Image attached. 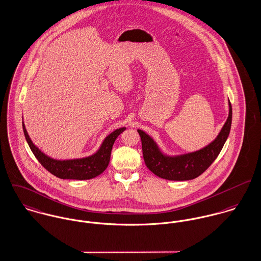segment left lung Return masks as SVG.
<instances>
[{
  "label": "left lung",
  "instance_id": "1",
  "mask_svg": "<svg viewBox=\"0 0 261 261\" xmlns=\"http://www.w3.org/2000/svg\"><path fill=\"white\" fill-rule=\"evenodd\" d=\"M228 108V117L217 138L200 150L187 154L170 156L163 153L152 137L138 129L142 141L143 157L147 168L165 180H189L199 177L217 159L229 135L232 119V109L229 100Z\"/></svg>",
  "mask_w": 261,
  "mask_h": 261
}]
</instances>
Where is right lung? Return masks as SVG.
I'll list each match as a JSON object with an SVG mask.
<instances>
[{
  "instance_id": "obj_1",
  "label": "right lung",
  "mask_w": 261,
  "mask_h": 261,
  "mask_svg": "<svg viewBox=\"0 0 261 261\" xmlns=\"http://www.w3.org/2000/svg\"><path fill=\"white\" fill-rule=\"evenodd\" d=\"M22 129L25 140L32 152L43 166V168H45L50 174L60 179L81 180L93 179L105 171L110 161L113 144L126 128L122 127L110 133L103 140L99 149L91 156L72 160H56L46 156L31 140L23 122Z\"/></svg>"
}]
</instances>
